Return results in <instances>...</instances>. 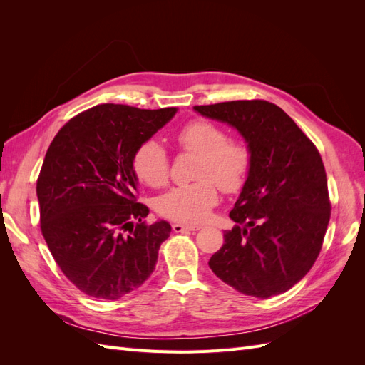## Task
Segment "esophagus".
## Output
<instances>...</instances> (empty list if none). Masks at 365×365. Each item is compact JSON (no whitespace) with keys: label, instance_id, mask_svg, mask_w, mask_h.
<instances>
[{"label":"esophagus","instance_id":"1","mask_svg":"<svg viewBox=\"0 0 365 365\" xmlns=\"http://www.w3.org/2000/svg\"><path fill=\"white\" fill-rule=\"evenodd\" d=\"M172 228H173L175 233H184V231H196V230H200L201 227L200 225H187V224L176 222V224L172 225Z\"/></svg>","mask_w":365,"mask_h":365}]
</instances>
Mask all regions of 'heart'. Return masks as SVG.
<instances>
[{
	"label": "heart",
	"instance_id": "obj_1",
	"mask_svg": "<svg viewBox=\"0 0 365 365\" xmlns=\"http://www.w3.org/2000/svg\"><path fill=\"white\" fill-rule=\"evenodd\" d=\"M178 145L200 155L196 181L175 187L160 197L158 210L165 217L180 222H200L217 202V186L236 192L244 185L250 168L251 152L245 143L227 138L225 130L208 120H192L175 135ZM134 170L141 182L163 187L169 180V158L155 140L143 143L134 157Z\"/></svg>",
	"mask_w": 365,
	"mask_h": 365
}]
</instances>
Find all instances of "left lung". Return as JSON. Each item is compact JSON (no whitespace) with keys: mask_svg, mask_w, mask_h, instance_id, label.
Returning <instances> with one entry per match:
<instances>
[{"mask_svg":"<svg viewBox=\"0 0 365 365\" xmlns=\"http://www.w3.org/2000/svg\"><path fill=\"white\" fill-rule=\"evenodd\" d=\"M197 114L235 128L251 152L224 245L208 267L236 291L269 298L283 294L312 268L330 219L322 157L277 105L236 101L195 106Z\"/></svg>","mask_w":365,"mask_h":365,"instance_id":"left-lung-1","label":"left lung"}]
</instances>
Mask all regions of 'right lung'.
Segmentation results:
<instances>
[{
  "label": "right lung",
  "mask_w": 365,
  "mask_h": 365,
  "mask_svg": "<svg viewBox=\"0 0 365 365\" xmlns=\"http://www.w3.org/2000/svg\"><path fill=\"white\" fill-rule=\"evenodd\" d=\"M176 111L97 105L51 141L36 184L41 230L62 272L86 295L118 300L155 269L172 227L143 220L149 208L135 200L134 157Z\"/></svg>",
  "instance_id": "1"
}]
</instances>
